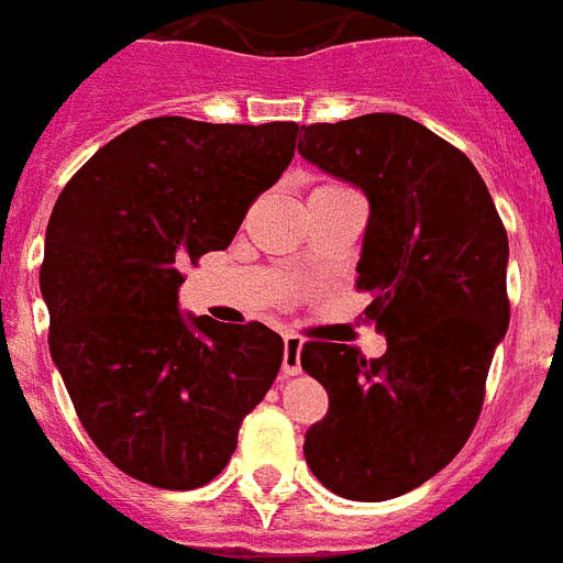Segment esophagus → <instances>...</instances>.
<instances>
[{
	"label": "esophagus",
	"mask_w": 563,
	"mask_h": 563,
	"mask_svg": "<svg viewBox=\"0 0 563 563\" xmlns=\"http://www.w3.org/2000/svg\"><path fill=\"white\" fill-rule=\"evenodd\" d=\"M300 350H303V341H300V338H283V376H297V373H300Z\"/></svg>",
	"instance_id": "esophagus-1"
}]
</instances>
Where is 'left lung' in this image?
<instances>
[{
  "label": "left lung",
  "mask_w": 563,
  "mask_h": 563,
  "mask_svg": "<svg viewBox=\"0 0 563 563\" xmlns=\"http://www.w3.org/2000/svg\"><path fill=\"white\" fill-rule=\"evenodd\" d=\"M297 153L367 196L358 289L387 353L303 344L329 393L303 456L323 486L378 504L442 472L472 437L497 344L509 329V240L465 153L393 112L303 126Z\"/></svg>",
  "instance_id": "left-lung-1"
}]
</instances>
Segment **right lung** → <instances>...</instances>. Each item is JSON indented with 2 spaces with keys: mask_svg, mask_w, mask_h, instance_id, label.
<instances>
[{
  "mask_svg": "<svg viewBox=\"0 0 563 563\" xmlns=\"http://www.w3.org/2000/svg\"><path fill=\"white\" fill-rule=\"evenodd\" d=\"M295 141V121L150 118L91 155L54 205L40 268L48 350L91 442L141 483H210L277 378V332L181 314L178 286L181 266L231 245Z\"/></svg>",
  "mask_w": 563,
  "mask_h": 563,
  "instance_id": "add662e5",
  "label": "right lung"
}]
</instances>
